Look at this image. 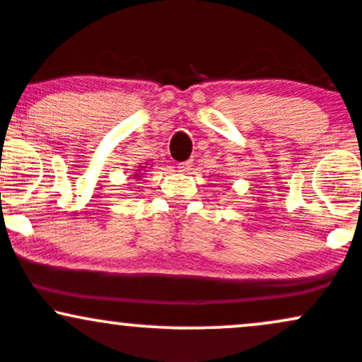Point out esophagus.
Segmentation results:
<instances>
[{
    "label": "esophagus",
    "instance_id": "esophagus-1",
    "mask_svg": "<svg viewBox=\"0 0 362 362\" xmlns=\"http://www.w3.org/2000/svg\"><path fill=\"white\" fill-rule=\"evenodd\" d=\"M190 166H192V161L190 160H187V161H182V163H178V172H189L190 170Z\"/></svg>",
    "mask_w": 362,
    "mask_h": 362
}]
</instances>
